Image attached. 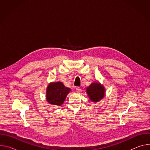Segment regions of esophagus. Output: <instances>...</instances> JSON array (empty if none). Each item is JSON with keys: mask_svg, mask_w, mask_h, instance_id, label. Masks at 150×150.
Segmentation results:
<instances>
[{"mask_svg": "<svg viewBox=\"0 0 150 150\" xmlns=\"http://www.w3.org/2000/svg\"><path fill=\"white\" fill-rule=\"evenodd\" d=\"M75 90H76V91L78 92V93H80V92L81 91V88H80L79 87H77L75 88Z\"/></svg>", "mask_w": 150, "mask_h": 150, "instance_id": "1", "label": "esophagus"}]
</instances>
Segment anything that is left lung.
Here are the masks:
<instances>
[{
    "instance_id": "left-lung-1",
    "label": "left lung",
    "mask_w": 150,
    "mask_h": 150,
    "mask_svg": "<svg viewBox=\"0 0 150 150\" xmlns=\"http://www.w3.org/2000/svg\"><path fill=\"white\" fill-rule=\"evenodd\" d=\"M104 88L99 83H93L87 88V93L90 100L97 102L101 100L104 96Z\"/></svg>"
}]
</instances>
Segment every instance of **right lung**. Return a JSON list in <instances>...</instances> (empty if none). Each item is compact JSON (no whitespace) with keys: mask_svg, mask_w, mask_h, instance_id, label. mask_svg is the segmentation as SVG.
<instances>
[{"mask_svg":"<svg viewBox=\"0 0 150 150\" xmlns=\"http://www.w3.org/2000/svg\"><path fill=\"white\" fill-rule=\"evenodd\" d=\"M70 91L61 82L50 83L47 88L46 99L50 104L60 105Z\"/></svg>","mask_w":150,"mask_h":150,"instance_id":"add662e5","label":"right lung"}]
</instances>
